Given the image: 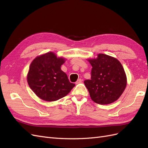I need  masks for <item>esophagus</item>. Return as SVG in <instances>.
<instances>
[{
	"instance_id": "obj_1",
	"label": "esophagus",
	"mask_w": 148,
	"mask_h": 148,
	"mask_svg": "<svg viewBox=\"0 0 148 148\" xmlns=\"http://www.w3.org/2000/svg\"><path fill=\"white\" fill-rule=\"evenodd\" d=\"M82 79H81V78H79L77 82H76V84H79V83H82Z\"/></svg>"
}]
</instances>
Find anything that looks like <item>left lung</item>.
Returning <instances> with one entry per match:
<instances>
[{
	"mask_svg": "<svg viewBox=\"0 0 148 148\" xmlns=\"http://www.w3.org/2000/svg\"><path fill=\"white\" fill-rule=\"evenodd\" d=\"M88 61L92 66L91 77L84 80V83L91 99L102 105L117 101L127 86L126 74L120 62L102 53Z\"/></svg>",
	"mask_w": 148,
	"mask_h": 148,
	"instance_id": "left-lung-1",
	"label": "left lung"
}]
</instances>
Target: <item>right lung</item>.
I'll return each instance as SVG.
<instances>
[{
	"mask_svg": "<svg viewBox=\"0 0 148 148\" xmlns=\"http://www.w3.org/2000/svg\"><path fill=\"white\" fill-rule=\"evenodd\" d=\"M65 62L62 57L47 52L37 57L29 66L27 81L33 91L41 99L55 101L65 97L75 84L70 82L60 69Z\"/></svg>",
	"mask_w": 148,
	"mask_h": 148,
	"instance_id": "add662e5",
	"label": "right lung"
}]
</instances>
